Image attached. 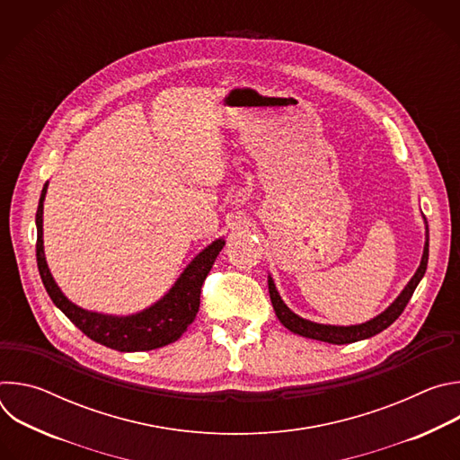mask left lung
I'll return each mask as SVG.
<instances>
[{"instance_id": "1", "label": "left lung", "mask_w": 460, "mask_h": 460, "mask_svg": "<svg viewBox=\"0 0 460 460\" xmlns=\"http://www.w3.org/2000/svg\"><path fill=\"white\" fill-rule=\"evenodd\" d=\"M426 220V218H424ZM428 256H429V229H428V222H426V245H424V254L420 260V266L417 270V273L413 275V279L408 282V286L404 288V291L397 296V300L393 302L384 313H380L378 316H375L373 320L366 322V323H358V325H325V323H316L311 320H305L298 314H295L280 298L273 279L270 277L268 286H270V296L275 307V313L279 316V320L288 327L289 332L302 335L305 339H314V341H322V342H330V344H351L357 341H364L369 339L380 332H384L385 327H389L393 322H395L404 307L408 305L410 298L413 296L419 282L422 280L426 268H428Z\"/></svg>"}]
</instances>
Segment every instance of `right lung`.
Masks as SVG:
<instances>
[{
    "instance_id": "1",
    "label": "right lung",
    "mask_w": 460,
    "mask_h": 460,
    "mask_svg": "<svg viewBox=\"0 0 460 460\" xmlns=\"http://www.w3.org/2000/svg\"><path fill=\"white\" fill-rule=\"evenodd\" d=\"M45 192H47V183L43 185L38 211H36V227H38L36 260H38L41 282L50 300L65 313V316H67L91 341L116 351H149L178 341L187 330V325L196 318V313H199L204 280L208 279L218 252L226 245V240L220 238L211 245H208L185 268V271L180 275L176 284L169 289V293L149 309H144L142 313L128 314V316L93 313L78 307L65 296L56 286L49 271L45 252H43Z\"/></svg>"
}]
</instances>
